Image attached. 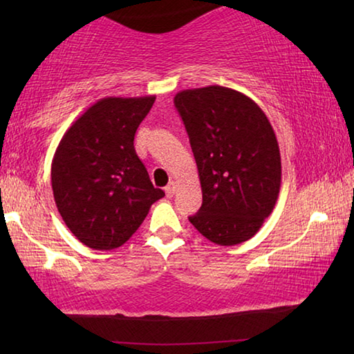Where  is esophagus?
Here are the masks:
<instances>
[{"label":"esophagus","mask_w":354,"mask_h":354,"mask_svg":"<svg viewBox=\"0 0 354 354\" xmlns=\"http://www.w3.org/2000/svg\"><path fill=\"white\" fill-rule=\"evenodd\" d=\"M175 192H176V183H170L165 187V194H167V196H169V198H171V196L175 195Z\"/></svg>","instance_id":"1"}]
</instances>
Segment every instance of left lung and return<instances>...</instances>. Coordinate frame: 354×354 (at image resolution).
I'll return each mask as SVG.
<instances>
[{
    "label": "left lung",
    "mask_w": 354,
    "mask_h": 354,
    "mask_svg": "<svg viewBox=\"0 0 354 354\" xmlns=\"http://www.w3.org/2000/svg\"><path fill=\"white\" fill-rule=\"evenodd\" d=\"M203 192L189 221L209 241L230 247L253 237L277 205L281 154L266 113L232 88L209 86L176 93Z\"/></svg>",
    "instance_id": "obj_1"
}]
</instances>
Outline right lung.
<instances>
[{
  "instance_id": "add662e5",
  "label": "right lung",
  "mask_w": 354,
  "mask_h": 354,
  "mask_svg": "<svg viewBox=\"0 0 354 354\" xmlns=\"http://www.w3.org/2000/svg\"><path fill=\"white\" fill-rule=\"evenodd\" d=\"M156 97H107L64 134L51 164L57 211L93 250L122 247L165 195L149 181L134 148L136 131Z\"/></svg>"
}]
</instances>
